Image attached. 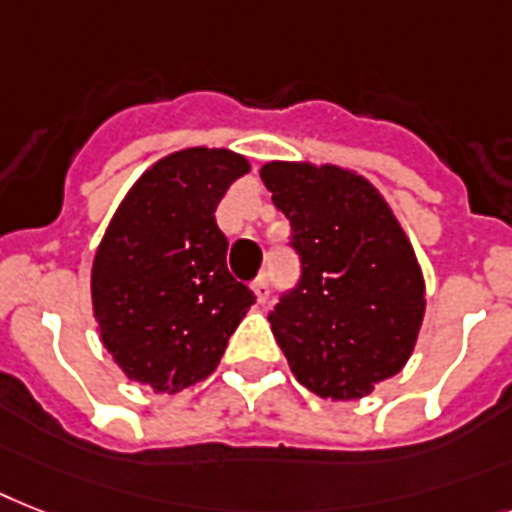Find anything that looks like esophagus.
Listing matches in <instances>:
<instances>
[{"instance_id": "34e87169", "label": "esophagus", "mask_w": 512, "mask_h": 512, "mask_svg": "<svg viewBox=\"0 0 512 512\" xmlns=\"http://www.w3.org/2000/svg\"><path fill=\"white\" fill-rule=\"evenodd\" d=\"M252 292H255V297H257V302H260V305H263V302H268V294H270V281H268V276H257L255 281H252Z\"/></svg>"}]
</instances>
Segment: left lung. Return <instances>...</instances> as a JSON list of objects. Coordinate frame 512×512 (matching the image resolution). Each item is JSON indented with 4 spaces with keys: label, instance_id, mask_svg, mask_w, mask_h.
Masks as SVG:
<instances>
[{
    "label": "left lung",
    "instance_id": "8db88e82",
    "mask_svg": "<svg viewBox=\"0 0 512 512\" xmlns=\"http://www.w3.org/2000/svg\"><path fill=\"white\" fill-rule=\"evenodd\" d=\"M260 178L302 263L268 315L273 336L299 384L323 400H360L413 355L426 310L413 244L355 170L265 162Z\"/></svg>",
    "mask_w": 512,
    "mask_h": 512
}]
</instances>
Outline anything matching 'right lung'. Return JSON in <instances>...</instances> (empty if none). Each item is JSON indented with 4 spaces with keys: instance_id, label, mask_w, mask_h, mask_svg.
<instances>
[{
    "instance_id": "right-lung-1",
    "label": "right lung",
    "mask_w": 512,
    "mask_h": 512,
    "mask_svg": "<svg viewBox=\"0 0 512 512\" xmlns=\"http://www.w3.org/2000/svg\"><path fill=\"white\" fill-rule=\"evenodd\" d=\"M249 173L231 149L191 147L157 160L131 186L97 247L91 305L120 371L176 394L218 368L247 310L249 286L226 268L215 210Z\"/></svg>"
}]
</instances>
